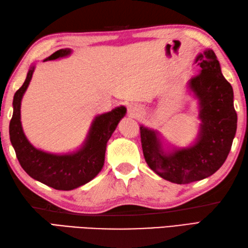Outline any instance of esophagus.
<instances>
[{
	"label": "esophagus",
	"instance_id": "obj_1",
	"mask_svg": "<svg viewBox=\"0 0 248 248\" xmlns=\"http://www.w3.org/2000/svg\"><path fill=\"white\" fill-rule=\"evenodd\" d=\"M139 112H140V109L136 108V105H130L129 113H130L131 116H132V117H135V116H138Z\"/></svg>",
	"mask_w": 248,
	"mask_h": 248
}]
</instances>
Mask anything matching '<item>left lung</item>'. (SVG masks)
<instances>
[{
	"mask_svg": "<svg viewBox=\"0 0 248 248\" xmlns=\"http://www.w3.org/2000/svg\"><path fill=\"white\" fill-rule=\"evenodd\" d=\"M195 62L200 67L199 73L187 84L199 101L202 124L196 143L167 155L156 131L140 128L147 164L163 179L177 184L202 180L219 170L232 146L238 121L232 87L222 75L213 50L200 53Z\"/></svg>",
	"mask_w": 248,
	"mask_h": 248,
	"instance_id": "left-lung-1",
	"label": "left lung"
}]
</instances>
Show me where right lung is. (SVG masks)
<instances>
[{
	"instance_id": "add662e5",
	"label": "right lung",
	"mask_w": 248,
	"mask_h": 248,
	"mask_svg": "<svg viewBox=\"0 0 248 248\" xmlns=\"http://www.w3.org/2000/svg\"><path fill=\"white\" fill-rule=\"evenodd\" d=\"M71 49H61L46 57L53 61L71 54ZM35 66H31L23 85L14 96V113L9 124L10 141L21 167L35 180L61 191H70L96 177L104 164L107 143L127 112L124 107L98 115L93 119L85 143L81 149L68 155H53L36 149L23 133L21 125V100L31 80Z\"/></svg>"
}]
</instances>
